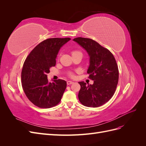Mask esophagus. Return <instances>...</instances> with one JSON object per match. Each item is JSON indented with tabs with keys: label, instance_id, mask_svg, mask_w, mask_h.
<instances>
[{
	"label": "esophagus",
	"instance_id": "1",
	"mask_svg": "<svg viewBox=\"0 0 146 146\" xmlns=\"http://www.w3.org/2000/svg\"><path fill=\"white\" fill-rule=\"evenodd\" d=\"M74 82H72V81H68L67 82V85H71V84H72Z\"/></svg>",
	"mask_w": 146,
	"mask_h": 146
}]
</instances>
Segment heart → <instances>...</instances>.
<instances>
[{
  "mask_svg": "<svg viewBox=\"0 0 146 146\" xmlns=\"http://www.w3.org/2000/svg\"><path fill=\"white\" fill-rule=\"evenodd\" d=\"M71 53H72V55H74V54H77V53H81V52H79V51H77V50H73V51H72ZM68 75H69V76L70 77H74V74H73L72 72H69L68 74Z\"/></svg>",
  "mask_w": 146,
  "mask_h": 146,
  "instance_id": "obj_1",
  "label": "heart"
}]
</instances>
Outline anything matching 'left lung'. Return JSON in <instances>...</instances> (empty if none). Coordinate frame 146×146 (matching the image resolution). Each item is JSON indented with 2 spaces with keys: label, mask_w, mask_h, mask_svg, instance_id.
I'll use <instances>...</instances> for the list:
<instances>
[{
  "label": "left lung",
  "mask_w": 146,
  "mask_h": 146,
  "mask_svg": "<svg viewBox=\"0 0 146 146\" xmlns=\"http://www.w3.org/2000/svg\"><path fill=\"white\" fill-rule=\"evenodd\" d=\"M73 40L83 47L90 57L88 69L92 85L78 82V99L84 106L98 107L107 103L115 92L119 80V69L112 53L90 38L78 37Z\"/></svg>",
  "instance_id": "left-lung-1"
}]
</instances>
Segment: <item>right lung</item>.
Here are the masks:
<instances>
[{"label":"right lung","instance_id":"right-lung-1","mask_svg":"<svg viewBox=\"0 0 146 146\" xmlns=\"http://www.w3.org/2000/svg\"><path fill=\"white\" fill-rule=\"evenodd\" d=\"M70 39L54 38L44 40L31 51L24 61L22 86L29 100L38 107L49 108L60 103L67 83L61 79L48 82L47 74L55 66L60 48Z\"/></svg>","mask_w":146,"mask_h":146}]
</instances>
